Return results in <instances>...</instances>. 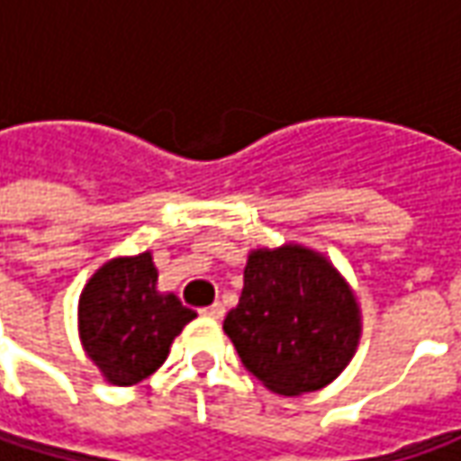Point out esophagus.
I'll return each instance as SVG.
<instances>
[{"label":"esophagus","instance_id":"obj_1","mask_svg":"<svg viewBox=\"0 0 461 461\" xmlns=\"http://www.w3.org/2000/svg\"><path fill=\"white\" fill-rule=\"evenodd\" d=\"M200 312H203V315H207V318H215V321H221L222 315H225V305H222V303H215V305H210V308H203Z\"/></svg>","mask_w":461,"mask_h":461}]
</instances>
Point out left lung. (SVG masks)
<instances>
[{
	"label": "left lung",
	"instance_id": "left-lung-1",
	"mask_svg": "<svg viewBox=\"0 0 461 461\" xmlns=\"http://www.w3.org/2000/svg\"><path fill=\"white\" fill-rule=\"evenodd\" d=\"M222 330L243 366L279 395L326 387L359 344V308L339 272L303 246L258 249Z\"/></svg>",
	"mask_w": 461,
	"mask_h": 461
}]
</instances>
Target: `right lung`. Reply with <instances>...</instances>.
<instances>
[{
	"label": "right lung",
	"instance_id": "add662e5",
	"mask_svg": "<svg viewBox=\"0 0 461 461\" xmlns=\"http://www.w3.org/2000/svg\"><path fill=\"white\" fill-rule=\"evenodd\" d=\"M156 276L151 254L115 258L81 293V344L113 384H135L153 375L174 336L197 318L176 294L156 293Z\"/></svg>",
	"mask_w": 461,
	"mask_h": 461
}]
</instances>
